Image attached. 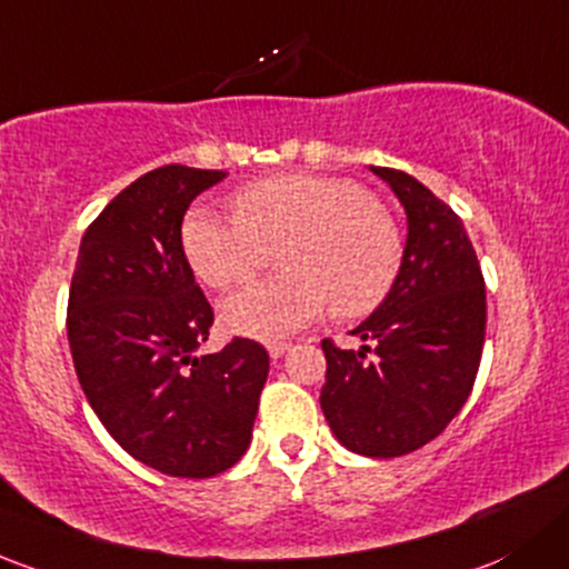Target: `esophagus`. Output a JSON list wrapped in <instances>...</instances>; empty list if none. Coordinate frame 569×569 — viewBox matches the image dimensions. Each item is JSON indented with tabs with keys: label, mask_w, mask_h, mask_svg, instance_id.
Wrapping results in <instances>:
<instances>
[{
	"label": "esophagus",
	"mask_w": 569,
	"mask_h": 569,
	"mask_svg": "<svg viewBox=\"0 0 569 569\" xmlns=\"http://www.w3.org/2000/svg\"><path fill=\"white\" fill-rule=\"evenodd\" d=\"M289 349H291V343H269L267 346V351H269V357H272V360H280V357H283Z\"/></svg>",
	"instance_id": "34e87169"
}]
</instances>
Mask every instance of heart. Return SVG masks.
I'll list each match as a JSON object with an SVG mask.
<instances>
[{
    "instance_id": "b5f03b06",
    "label": "heart",
    "mask_w": 569,
    "mask_h": 569,
    "mask_svg": "<svg viewBox=\"0 0 569 569\" xmlns=\"http://www.w3.org/2000/svg\"><path fill=\"white\" fill-rule=\"evenodd\" d=\"M237 218L196 209L182 226L193 272L212 289L250 278L278 248L280 272L220 305L231 332L278 340L319 319L365 316L390 295L400 264L392 214L351 179L278 174L234 196Z\"/></svg>"
}]
</instances>
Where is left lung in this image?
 <instances>
[{
    "instance_id": "obj_1",
    "label": "left lung",
    "mask_w": 569,
    "mask_h": 569,
    "mask_svg": "<svg viewBox=\"0 0 569 569\" xmlns=\"http://www.w3.org/2000/svg\"><path fill=\"white\" fill-rule=\"evenodd\" d=\"M406 212L400 269L385 302L355 327L360 349L321 340V411L346 450L398 458L450 426L475 387L486 343V280L450 207L411 174L370 166Z\"/></svg>"
}]
</instances>
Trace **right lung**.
I'll return each mask as SVG.
<instances>
[{
  "mask_svg": "<svg viewBox=\"0 0 569 569\" xmlns=\"http://www.w3.org/2000/svg\"><path fill=\"white\" fill-rule=\"evenodd\" d=\"M223 177L174 163L128 184L83 234L68 302L76 373L98 420L136 460L190 480L244 456L269 373L256 340L199 351L214 313L182 218Z\"/></svg>",
  "mask_w": 569,
  "mask_h": 569,
  "instance_id": "add662e5",
  "label": "right lung"
}]
</instances>
